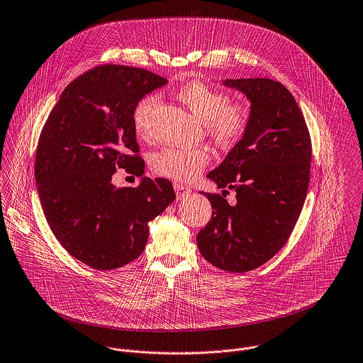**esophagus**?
Instances as JSON below:
<instances>
[{
	"mask_svg": "<svg viewBox=\"0 0 363 363\" xmlns=\"http://www.w3.org/2000/svg\"><path fill=\"white\" fill-rule=\"evenodd\" d=\"M174 189H175V192H177V198H178V199H184V198H186V196L191 194V189H189L188 186L179 184V182L174 184Z\"/></svg>",
	"mask_w": 363,
	"mask_h": 363,
	"instance_id": "34e87169",
	"label": "esophagus"
}]
</instances>
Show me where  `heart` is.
I'll use <instances>...</instances> for the list:
<instances>
[{"label": "heart", "mask_w": 363, "mask_h": 363, "mask_svg": "<svg viewBox=\"0 0 363 363\" xmlns=\"http://www.w3.org/2000/svg\"><path fill=\"white\" fill-rule=\"evenodd\" d=\"M177 94L179 100L205 123L208 135L216 143L232 145L245 135L252 117V108L247 100H230V94L226 90L212 87L201 80H191L179 86ZM158 106L160 96L148 94L134 107L133 123L140 137H151ZM209 160V152L205 148L165 147L152 154L151 168L160 177L179 182H191L206 168Z\"/></svg>", "instance_id": "b5f03b06"}]
</instances>
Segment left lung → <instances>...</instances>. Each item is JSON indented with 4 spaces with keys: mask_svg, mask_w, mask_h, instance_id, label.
<instances>
[{
    "mask_svg": "<svg viewBox=\"0 0 363 363\" xmlns=\"http://www.w3.org/2000/svg\"><path fill=\"white\" fill-rule=\"evenodd\" d=\"M252 103L243 138L208 174L219 194H205L212 218L198 233L201 255L215 267L245 273L269 262L287 243L301 213L311 169V137L290 90L277 80L228 79ZM237 192V203L225 199Z\"/></svg>",
    "mask_w": 363,
    "mask_h": 363,
    "instance_id": "8db88e82",
    "label": "left lung"
}]
</instances>
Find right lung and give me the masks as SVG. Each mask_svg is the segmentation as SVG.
<instances>
[{"mask_svg":"<svg viewBox=\"0 0 363 363\" xmlns=\"http://www.w3.org/2000/svg\"><path fill=\"white\" fill-rule=\"evenodd\" d=\"M165 83L141 67L96 66L66 86L40 131L35 179L45 218L63 249L96 270L135 260L148 222L175 199L164 178L144 177L135 188L111 184L118 168L144 174L133 111Z\"/></svg>","mask_w":363,"mask_h":363,"instance_id":"right-lung-1","label":"right lung"}]
</instances>
